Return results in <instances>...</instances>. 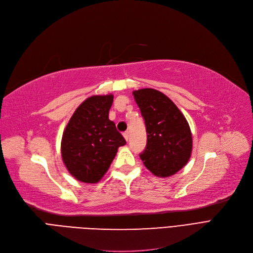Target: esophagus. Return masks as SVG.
Wrapping results in <instances>:
<instances>
[{"instance_id":"esophagus-1","label":"esophagus","mask_w":253,"mask_h":253,"mask_svg":"<svg viewBox=\"0 0 253 253\" xmlns=\"http://www.w3.org/2000/svg\"><path fill=\"white\" fill-rule=\"evenodd\" d=\"M123 135H124V137H125V139L128 141V139H129V132L128 131H125L124 133H123Z\"/></svg>"}]
</instances>
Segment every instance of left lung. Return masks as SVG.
I'll use <instances>...</instances> for the list:
<instances>
[{
    "label": "left lung",
    "mask_w": 253,
    "mask_h": 253,
    "mask_svg": "<svg viewBox=\"0 0 253 253\" xmlns=\"http://www.w3.org/2000/svg\"><path fill=\"white\" fill-rule=\"evenodd\" d=\"M133 95L147 130V145L140 159L157 176L175 174L191 157L192 133L187 120L160 91L145 88Z\"/></svg>",
    "instance_id": "1"
}]
</instances>
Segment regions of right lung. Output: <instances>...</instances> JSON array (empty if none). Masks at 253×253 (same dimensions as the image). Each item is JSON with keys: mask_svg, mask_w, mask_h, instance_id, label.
<instances>
[{"mask_svg": "<svg viewBox=\"0 0 253 253\" xmlns=\"http://www.w3.org/2000/svg\"><path fill=\"white\" fill-rule=\"evenodd\" d=\"M113 95L92 96L80 104L63 132L64 165L78 180L94 183L106 171L118 148L126 143L109 119Z\"/></svg>", "mask_w": 253, "mask_h": 253, "instance_id": "obj_1", "label": "right lung"}]
</instances>
